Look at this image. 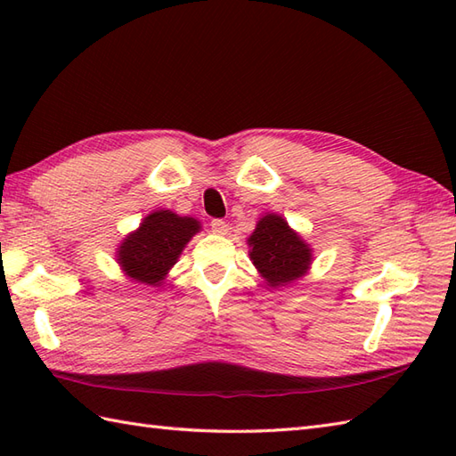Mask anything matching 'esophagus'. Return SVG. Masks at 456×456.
Returning <instances> with one entry per match:
<instances>
[{"mask_svg":"<svg viewBox=\"0 0 456 456\" xmlns=\"http://www.w3.org/2000/svg\"><path fill=\"white\" fill-rule=\"evenodd\" d=\"M211 229H213V233H217V235H227L229 225H227V221H223V219H213Z\"/></svg>","mask_w":456,"mask_h":456,"instance_id":"esophagus-1","label":"esophagus"}]
</instances>
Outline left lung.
Listing matches in <instances>:
<instances>
[{
	"label": "left lung",
	"instance_id": "1",
	"mask_svg": "<svg viewBox=\"0 0 456 456\" xmlns=\"http://www.w3.org/2000/svg\"><path fill=\"white\" fill-rule=\"evenodd\" d=\"M248 245L250 260L270 286L294 282L307 273L312 263V248L274 213L258 221L255 233L248 237Z\"/></svg>",
	"mask_w": 456,
	"mask_h": 456
}]
</instances>
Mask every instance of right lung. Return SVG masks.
<instances>
[{
    "mask_svg": "<svg viewBox=\"0 0 456 456\" xmlns=\"http://www.w3.org/2000/svg\"><path fill=\"white\" fill-rule=\"evenodd\" d=\"M198 231L200 223L191 217H180L170 209L151 213L118 250L123 273L134 282L160 284Z\"/></svg>",
    "mask_w": 456,
    "mask_h": 456,
    "instance_id": "1",
    "label": "right lung"
}]
</instances>
